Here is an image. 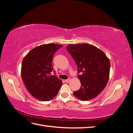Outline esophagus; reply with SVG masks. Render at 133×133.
<instances>
[{"mask_svg": "<svg viewBox=\"0 0 133 133\" xmlns=\"http://www.w3.org/2000/svg\"><path fill=\"white\" fill-rule=\"evenodd\" d=\"M70 78H69V79H66V80H65V82L66 83H69L70 81Z\"/></svg>", "mask_w": 133, "mask_h": 133, "instance_id": "obj_1", "label": "esophagus"}]
</instances>
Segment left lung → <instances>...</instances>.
Here are the masks:
<instances>
[{
	"label": "left lung",
	"mask_w": 133,
	"mask_h": 133,
	"mask_svg": "<svg viewBox=\"0 0 133 133\" xmlns=\"http://www.w3.org/2000/svg\"><path fill=\"white\" fill-rule=\"evenodd\" d=\"M66 49L82 74L78 76L81 87L73 92L74 96L82 101L94 99L103 90L109 79V59L102 50L89 44H69Z\"/></svg>",
	"instance_id": "8db88e82"
}]
</instances>
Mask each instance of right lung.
Listing matches in <instances>:
<instances>
[{
  "label": "right lung",
  "instance_id": "1",
  "mask_svg": "<svg viewBox=\"0 0 133 133\" xmlns=\"http://www.w3.org/2000/svg\"><path fill=\"white\" fill-rule=\"evenodd\" d=\"M62 45L50 43L31 49L24 58L21 76L28 91L35 99L49 101L58 93L62 81L51 75L53 69L52 59Z\"/></svg>",
  "mask_w": 133,
  "mask_h": 133
}]
</instances>
